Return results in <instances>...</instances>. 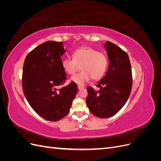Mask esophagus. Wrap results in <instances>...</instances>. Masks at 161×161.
I'll use <instances>...</instances> for the list:
<instances>
[{"label":"esophagus","instance_id":"obj_1","mask_svg":"<svg viewBox=\"0 0 161 161\" xmlns=\"http://www.w3.org/2000/svg\"><path fill=\"white\" fill-rule=\"evenodd\" d=\"M84 88H85L84 86H82V85H78V89H79V90H81V89H84Z\"/></svg>","mask_w":161,"mask_h":161}]
</instances>
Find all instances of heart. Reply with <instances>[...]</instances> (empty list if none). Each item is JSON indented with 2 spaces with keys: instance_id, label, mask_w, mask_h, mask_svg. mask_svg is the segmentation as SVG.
<instances>
[{
  "instance_id": "heart-1",
  "label": "heart",
  "mask_w": 161,
  "mask_h": 161,
  "mask_svg": "<svg viewBox=\"0 0 161 161\" xmlns=\"http://www.w3.org/2000/svg\"><path fill=\"white\" fill-rule=\"evenodd\" d=\"M108 64V58L103 52L86 46L73 52L72 59L66 58L62 60L63 69L69 75H75L81 66L82 72L72 78V80L79 85H83L92 79H100L105 74Z\"/></svg>"
}]
</instances>
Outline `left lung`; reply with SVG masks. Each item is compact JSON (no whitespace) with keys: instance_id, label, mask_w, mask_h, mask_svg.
Segmentation results:
<instances>
[{"instance_id":"obj_1","label":"left lung","mask_w":161,"mask_h":161,"mask_svg":"<svg viewBox=\"0 0 161 161\" xmlns=\"http://www.w3.org/2000/svg\"><path fill=\"white\" fill-rule=\"evenodd\" d=\"M109 58L106 75L96 85L87 86L86 103L91 113L101 118L114 115L128 101L132 86V73L128 53L109 41L104 45Z\"/></svg>"}]
</instances>
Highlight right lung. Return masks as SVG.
Segmentation results:
<instances>
[{
	"mask_svg": "<svg viewBox=\"0 0 161 161\" xmlns=\"http://www.w3.org/2000/svg\"><path fill=\"white\" fill-rule=\"evenodd\" d=\"M66 51L62 42L47 41L31 51L23 64L22 87L33 109L48 121H58L69 114L78 91L67 80L61 56Z\"/></svg>",
	"mask_w": 161,
	"mask_h": 161,
	"instance_id": "obj_1",
	"label": "right lung"
}]
</instances>
